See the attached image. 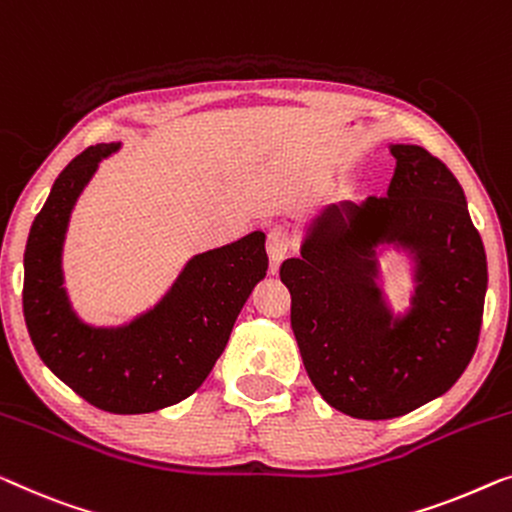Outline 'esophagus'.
Masks as SVG:
<instances>
[{"label":"esophagus","mask_w":512,"mask_h":512,"mask_svg":"<svg viewBox=\"0 0 512 512\" xmlns=\"http://www.w3.org/2000/svg\"><path fill=\"white\" fill-rule=\"evenodd\" d=\"M293 247V233L291 228L284 224H277L270 228L268 233V254H270V263H272V272H277L279 263L284 261L288 251Z\"/></svg>","instance_id":"34e87169"}]
</instances>
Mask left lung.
<instances>
[{"mask_svg": "<svg viewBox=\"0 0 512 512\" xmlns=\"http://www.w3.org/2000/svg\"><path fill=\"white\" fill-rule=\"evenodd\" d=\"M390 152L388 196L325 207L300 258L279 268L311 383L360 420L399 418L453 388L476 353L487 291L485 247L455 175L425 147ZM379 243L417 258L406 317H392L375 286Z\"/></svg>", "mask_w": 512, "mask_h": 512, "instance_id": "left-lung-1", "label": "left lung"}]
</instances>
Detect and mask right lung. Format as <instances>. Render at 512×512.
I'll return each instance as SVG.
<instances>
[{"label":"right lung","instance_id":"1","mask_svg":"<svg viewBox=\"0 0 512 512\" xmlns=\"http://www.w3.org/2000/svg\"><path fill=\"white\" fill-rule=\"evenodd\" d=\"M117 147H87L59 173L27 238L22 311L36 353L85 402L110 413H150L201 388L251 288L265 277L268 254L265 235L254 231L191 258L166 298L129 325H85L62 286V242L80 191Z\"/></svg>","mask_w":512,"mask_h":512}]
</instances>
